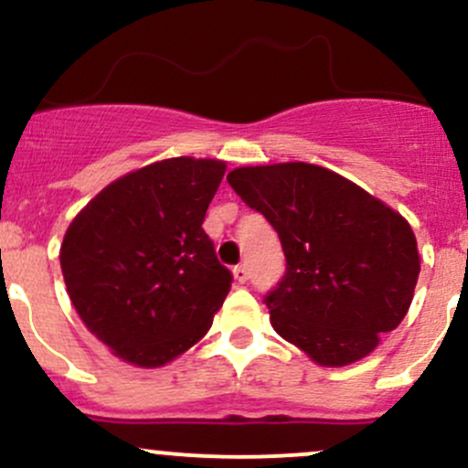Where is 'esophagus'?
Instances as JSON below:
<instances>
[{"label": "esophagus", "instance_id": "34e87169", "mask_svg": "<svg viewBox=\"0 0 468 468\" xmlns=\"http://www.w3.org/2000/svg\"><path fill=\"white\" fill-rule=\"evenodd\" d=\"M233 277H235V282H238V284H244V282L249 280V271H246V266H244V264L235 266V269H233Z\"/></svg>", "mask_w": 468, "mask_h": 468}]
</instances>
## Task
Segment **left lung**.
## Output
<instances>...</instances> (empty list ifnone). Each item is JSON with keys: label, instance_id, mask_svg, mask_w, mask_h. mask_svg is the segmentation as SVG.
I'll use <instances>...</instances> for the list:
<instances>
[{"label": "left lung", "instance_id": "obj_1", "mask_svg": "<svg viewBox=\"0 0 468 468\" xmlns=\"http://www.w3.org/2000/svg\"><path fill=\"white\" fill-rule=\"evenodd\" d=\"M226 179L280 235L286 275L266 295L277 335L326 368L376 351L418 284L420 250L407 219L315 164L239 166Z\"/></svg>", "mask_w": 468, "mask_h": 468}]
</instances>
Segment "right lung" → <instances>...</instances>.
Listing matches in <instances>:
<instances>
[{"instance_id": "obj_1", "label": "right lung", "mask_w": 468, "mask_h": 468, "mask_svg": "<svg viewBox=\"0 0 468 468\" xmlns=\"http://www.w3.org/2000/svg\"><path fill=\"white\" fill-rule=\"evenodd\" d=\"M222 159H159L75 215L59 249L77 315L122 362L159 368L208 333L230 273L204 233Z\"/></svg>"}]
</instances>
